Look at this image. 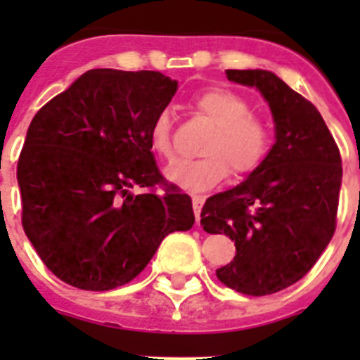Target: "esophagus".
<instances>
[{"instance_id":"esophagus-1","label":"esophagus","mask_w":360,"mask_h":360,"mask_svg":"<svg viewBox=\"0 0 360 360\" xmlns=\"http://www.w3.org/2000/svg\"><path fill=\"white\" fill-rule=\"evenodd\" d=\"M203 202H205V198H203V196H198V195H195V196H193V209H195L196 221H200V214H202Z\"/></svg>"}]
</instances>
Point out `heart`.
Segmentation results:
<instances>
[{
	"mask_svg": "<svg viewBox=\"0 0 360 360\" xmlns=\"http://www.w3.org/2000/svg\"><path fill=\"white\" fill-rule=\"evenodd\" d=\"M195 110L212 129L202 146V158L176 160L165 169L171 184L189 191H207L227 178H245L269 157L272 129L252 113L243 95L229 88H211L195 98ZM149 148L157 157H173V126L169 113H158L149 126Z\"/></svg>",
	"mask_w": 360,
	"mask_h": 360,
	"instance_id": "heart-1",
	"label": "heart"
}]
</instances>
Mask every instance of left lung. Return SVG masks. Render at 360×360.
I'll return each mask as SVG.
<instances>
[{
    "label": "left lung",
    "instance_id": "8db88e82",
    "mask_svg": "<svg viewBox=\"0 0 360 360\" xmlns=\"http://www.w3.org/2000/svg\"><path fill=\"white\" fill-rule=\"evenodd\" d=\"M256 86L276 122L269 157L240 186L207 198L203 231L231 238L236 256L216 270L225 287L269 295L316 265L337 225L341 153L317 108L266 70H227Z\"/></svg>",
    "mask_w": 360,
    "mask_h": 360
}]
</instances>
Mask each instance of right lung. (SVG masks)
<instances>
[{
  "instance_id": "right-lung-1",
  "label": "right lung",
  "mask_w": 360,
  "mask_h": 360,
  "mask_svg": "<svg viewBox=\"0 0 360 360\" xmlns=\"http://www.w3.org/2000/svg\"><path fill=\"white\" fill-rule=\"evenodd\" d=\"M176 86L151 70H88L32 119L18 160L21 224L61 281L122 287L167 234L195 224L191 198L165 182L149 148Z\"/></svg>"
}]
</instances>
